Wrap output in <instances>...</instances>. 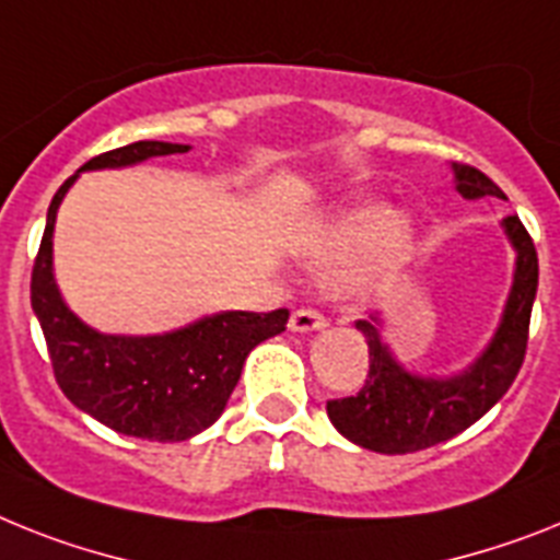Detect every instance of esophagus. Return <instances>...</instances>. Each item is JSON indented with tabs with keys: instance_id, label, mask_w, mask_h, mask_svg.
Wrapping results in <instances>:
<instances>
[{
	"instance_id": "esophagus-1",
	"label": "esophagus",
	"mask_w": 560,
	"mask_h": 560,
	"mask_svg": "<svg viewBox=\"0 0 560 560\" xmlns=\"http://www.w3.org/2000/svg\"><path fill=\"white\" fill-rule=\"evenodd\" d=\"M324 327H327V322H324L322 313H316V310L310 307L295 310L293 316H290V330L293 332H316L324 330Z\"/></svg>"
}]
</instances>
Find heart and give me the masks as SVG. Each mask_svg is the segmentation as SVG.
Masks as SVG:
<instances>
[{
	"instance_id": "obj_1",
	"label": "heart",
	"mask_w": 560,
	"mask_h": 560,
	"mask_svg": "<svg viewBox=\"0 0 560 560\" xmlns=\"http://www.w3.org/2000/svg\"><path fill=\"white\" fill-rule=\"evenodd\" d=\"M416 250V224L401 210L355 205L324 219L302 244L310 267H335L330 293L345 304H364L401 276Z\"/></svg>"
}]
</instances>
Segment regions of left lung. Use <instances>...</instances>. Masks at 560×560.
Returning <instances> with one entry per match:
<instances>
[{"mask_svg":"<svg viewBox=\"0 0 560 560\" xmlns=\"http://www.w3.org/2000/svg\"><path fill=\"white\" fill-rule=\"evenodd\" d=\"M455 190L464 199H506L492 178L467 164H450ZM515 253L512 284L495 332L467 368L447 375L412 373L387 341V316L373 313L355 322L370 350V373L359 396L327 401V418L352 444L384 455H404L450 441L495 407L524 361L529 316L538 293V253L518 215L501 219Z\"/></svg>","mask_w":560,"mask_h":560,"instance_id":"8db88e82","label":"left lung"}]
</instances>
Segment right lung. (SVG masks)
I'll return each mask as SVG.
<instances>
[{"instance_id": "1", "label": "right lung", "mask_w": 560, "mask_h": 560, "mask_svg": "<svg viewBox=\"0 0 560 560\" xmlns=\"http://www.w3.org/2000/svg\"><path fill=\"white\" fill-rule=\"evenodd\" d=\"M187 150L190 144L133 142L82 164L50 201L31 279L33 313L65 396L121 435L162 444L192 439L219 421L247 355L261 341L284 332L290 313L222 310L153 336L102 332L68 307L56 284L54 230L56 213L82 173L121 171Z\"/></svg>"}]
</instances>
